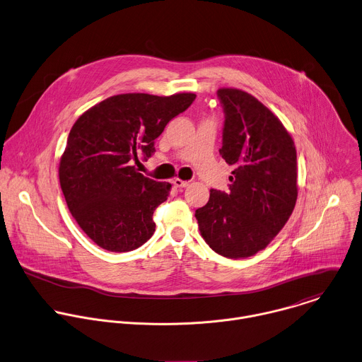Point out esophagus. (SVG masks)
Instances as JSON below:
<instances>
[{"instance_id":"34e87169","label":"esophagus","mask_w":362,"mask_h":362,"mask_svg":"<svg viewBox=\"0 0 362 362\" xmlns=\"http://www.w3.org/2000/svg\"><path fill=\"white\" fill-rule=\"evenodd\" d=\"M173 185L176 186V187H179V189H183V187H186V186H189V182H186V180H182V179H175L173 180Z\"/></svg>"}]
</instances>
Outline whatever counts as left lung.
<instances>
[{
    "instance_id": "1",
    "label": "left lung",
    "mask_w": 362,
    "mask_h": 362,
    "mask_svg": "<svg viewBox=\"0 0 362 362\" xmlns=\"http://www.w3.org/2000/svg\"><path fill=\"white\" fill-rule=\"evenodd\" d=\"M217 97L224 111L220 155L234 170L230 192L211 190L194 216L214 252L245 258L264 250L295 209L296 148L282 122L251 94L220 88Z\"/></svg>"
}]
</instances>
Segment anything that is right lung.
<instances>
[{
    "label": "right lung",
    "mask_w": 362,
    "mask_h": 362,
    "mask_svg": "<svg viewBox=\"0 0 362 362\" xmlns=\"http://www.w3.org/2000/svg\"><path fill=\"white\" fill-rule=\"evenodd\" d=\"M196 94L159 97L112 95L86 111L71 127L60 159L59 180L80 228L101 248L127 252L155 233L153 211L170 185L138 172L170 119L186 111Z\"/></svg>",
    "instance_id": "obj_1"
}]
</instances>
